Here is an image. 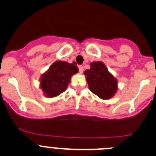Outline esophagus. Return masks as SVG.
<instances>
[{
	"label": "esophagus",
	"mask_w": 156,
	"mask_h": 156,
	"mask_svg": "<svg viewBox=\"0 0 156 156\" xmlns=\"http://www.w3.org/2000/svg\"><path fill=\"white\" fill-rule=\"evenodd\" d=\"M78 70H79L80 73H83V71H84V67L82 65H79L78 66Z\"/></svg>",
	"instance_id": "34e87169"
}]
</instances>
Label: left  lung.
<instances>
[{
    "mask_svg": "<svg viewBox=\"0 0 156 156\" xmlns=\"http://www.w3.org/2000/svg\"><path fill=\"white\" fill-rule=\"evenodd\" d=\"M90 91L102 99L111 98L117 91V80L101 62H93L85 71Z\"/></svg>",
    "mask_w": 156,
    "mask_h": 156,
    "instance_id": "1",
    "label": "left lung"
}]
</instances>
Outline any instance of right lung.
Segmentation results:
<instances>
[{
	"label": "right lung",
	"mask_w": 156,
	"mask_h": 156,
	"mask_svg": "<svg viewBox=\"0 0 156 156\" xmlns=\"http://www.w3.org/2000/svg\"><path fill=\"white\" fill-rule=\"evenodd\" d=\"M78 68L73 64L55 62L41 78V88L47 97L52 98L60 94L68 87L71 77L76 74Z\"/></svg>",
	"instance_id": "1"
}]
</instances>
